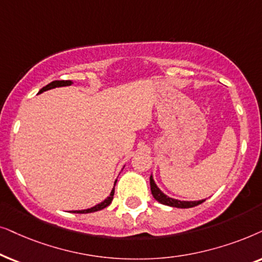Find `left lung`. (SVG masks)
Instances as JSON below:
<instances>
[{"mask_svg":"<svg viewBox=\"0 0 262 262\" xmlns=\"http://www.w3.org/2000/svg\"><path fill=\"white\" fill-rule=\"evenodd\" d=\"M149 184H151V191H152L153 198H155L158 202H160V204L166 205V206L177 207V208H190V207L198 206V205H200V204H202V202L205 201V200L181 201V200H177V199L169 198V196H167V195L164 194L163 191L160 190L158 187H157V184L155 182V180H153V176L152 175H151V177H149Z\"/></svg>","mask_w":262,"mask_h":262,"instance_id":"1","label":"left lung"}]
</instances>
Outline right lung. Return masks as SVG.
Returning a JSON list of instances; mask_svg holds the SVG:
<instances>
[{
  "label": "right lung",
  "mask_w": 262,
  "mask_h": 262,
  "mask_svg": "<svg viewBox=\"0 0 262 262\" xmlns=\"http://www.w3.org/2000/svg\"><path fill=\"white\" fill-rule=\"evenodd\" d=\"M72 83H73V82L71 81V80H55V81L50 82V83H49V85L44 86L43 89H41L38 93H41V92H44V91H48V90L55 89V87L71 86ZM116 182H117V180L115 181V184H114L113 190H111L110 195L105 199V200L102 201V202H100V204H98V205H96V206H93V207H91V208H87V210H82V211H73V213H91V212H97V211H100V210H103V208H105V207L109 206V205L111 204V201H113V199H114V194H115V186H116Z\"/></svg>",
  "instance_id": "1"
}]
</instances>
